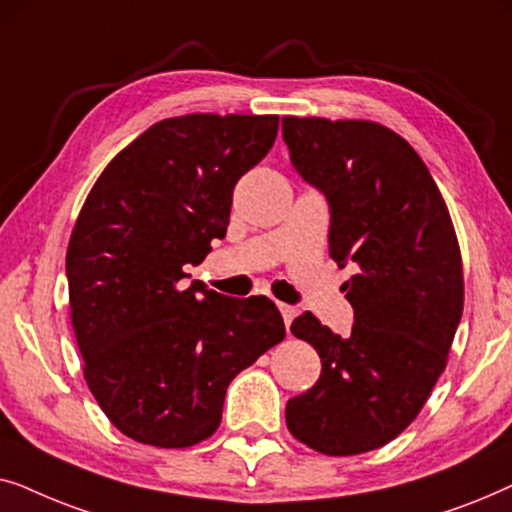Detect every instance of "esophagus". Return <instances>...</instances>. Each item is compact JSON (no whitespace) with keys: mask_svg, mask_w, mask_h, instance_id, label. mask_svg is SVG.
Returning <instances> with one entry per match:
<instances>
[{"mask_svg":"<svg viewBox=\"0 0 512 512\" xmlns=\"http://www.w3.org/2000/svg\"><path fill=\"white\" fill-rule=\"evenodd\" d=\"M279 312H282V317H284V324H286V328L291 326V321L296 319V314H298L296 307H291V305H286V303H279Z\"/></svg>","mask_w":512,"mask_h":512,"instance_id":"34e87169","label":"esophagus"}]
</instances>
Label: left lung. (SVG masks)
<instances>
[{
	"label": "left lung",
	"mask_w": 512,
	"mask_h": 512,
	"mask_svg": "<svg viewBox=\"0 0 512 512\" xmlns=\"http://www.w3.org/2000/svg\"><path fill=\"white\" fill-rule=\"evenodd\" d=\"M282 132L296 172L331 207V258L354 268L352 335L312 312L293 319L321 375L286 403V426L328 457L377 450L408 429L447 366L464 312L457 235L429 167L394 130L284 116Z\"/></svg>",
	"instance_id": "1"
}]
</instances>
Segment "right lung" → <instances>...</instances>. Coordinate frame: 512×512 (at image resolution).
<instances>
[{
	"mask_svg": "<svg viewBox=\"0 0 512 512\" xmlns=\"http://www.w3.org/2000/svg\"><path fill=\"white\" fill-rule=\"evenodd\" d=\"M279 116L188 114L142 132L90 188L67 247L83 377L111 424L181 450L212 436L237 373L284 340L263 296L188 286L223 240L233 188L272 149Z\"/></svg>",
	"mask_w": 512,
	"mask_h": 512,
	"instance_id": "right-lung-1",
	"label": "right lung"
}]
</instances>
